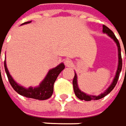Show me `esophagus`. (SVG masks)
Instances as JSON below:
<instances>
[{"instance_id": "34e87169", "label": "esophagus", "mask_w": 126, "mask_h": 126, "mask_svg": "<svg viewBox=\"0 0 126 126\" xmlns=\"http://www.w3.org/2000/svg\"><path fill=\"white\" fill-rule=\"evenodd\" d=\"M64 64H65L66 67H71L72 64H73V62H72V61H71L70 59H66L64 60Z\"/></svg>"}]
</instances>
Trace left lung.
<instances>
[{
	"label": "left lung",
	"instance_id": "1",
	"mask_svg": "<svg viewBox=\"0 0 126 126\" xmlns=\"http://www.w3.org/2000/svg\"><path fill=\"white\" fill-rule=\"evenodd\" d=\"M103 32L104 33H106L110 38H111L114 42L116 43L117 46V51H118V64H117V71L115 73V76L111 82V84L109 85V87L101 94L99 95H93V94H88L84 92H82L78 85V76L77 74L75 72V76L73 81V90H74V93L76 95V97L78 98H79L80 100H84L86 101H90V100H99L103 98V97H105L106 95L109 94V93H111V91L114 88V87L117 84V82L118 81L119 76H120V73L121 72L122 70V58H121V49H120V45L119 43V41L117 40V39L116 38L115 35L114 34V33L111 32L107 26H103Z\"/></svg>",
	"mask_w": 126,
	"mask_h": 126
}]
</instances>
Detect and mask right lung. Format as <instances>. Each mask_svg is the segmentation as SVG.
Segmentation results:
<instances>
[{"mask_svg":"<svg viewBox=\"0 0 126 126\" xmlns=\"http://www.w3.org/2000/svg\"><path fill=\"white\" fill-rule=\"evenodd\" d=\"M30 23H32V21L26 22V23H23L22 25L28 24ZM4 67H5V71L6 73V75H7V77H8V79H9L10 84L12 85L13 89L18 94L23 95V96H25L26 97L43 100L48 99L49 97H51V95L53 93L54 82L56 81L59 73L64 69L65 66L63 63H61L58 66H56V67L49 70L46 76L42 81V82L39 84V86L35 87H30L29 88H26V87H24L23 86H21L20 84H17L15 81V79L12 77V76L10 75V73L9 72V70H8L7 66H6V61H4Z\"/></svg>","mask_w":126,"mask_h":126,"instance_id":"add662e5","label":"right lung"}]
</instances>
